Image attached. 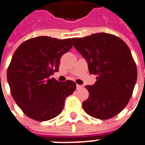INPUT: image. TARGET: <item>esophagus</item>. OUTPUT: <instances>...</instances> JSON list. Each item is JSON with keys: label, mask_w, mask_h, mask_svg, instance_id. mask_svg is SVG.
Wrapping results in <instances>:
<instances>
[{"label": "esophagus", "mask_w": 145, "mask_h": 145, "mask_svg": "<svg viewBox=\"0 0 145 145\" xmlns=\"http://www.w3.org/2000/svg\"><path fill=\"white\" fill-rule=\"evenodd\" d=\"M83 86L82 85H80V84H76V88L77 89H80V88H82Z\"/></svg>", "instance_id": "obj_1"}]
</instances>
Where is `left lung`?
I'll use <instances>...</instances> for the list:
<instances>
[{
  "label": "left lung",
  "instance_id": "left-lung-1",
  "mask_svg": "<svg viewBox=\"0 0 145 145\" xmlns=\"http://www.w3.org/2000/svg\"><path fill=\"white\" fill-rule=\"evenodd\" d=\"M74 47L86 60L97 81L85 88L89 96L83 103L84 112L106 120L127 105L137 80V69L125 42L115 35L98 33L72 39Z\"/></svg>",
  "mask_w": 145,
  "mask_h": 145
}]
</instances>
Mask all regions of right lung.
I'll return each instance as SVG.
<instances>
[{
	"label": "right lung",
	"mask_w": 145,
	"mask_h": 145,
	"mask_svg": "<svg viewBox=\"0 0 145 145\" xmlns=\"http://www.w3.org/2000/svg\"><path fill=\"white\" fill-rule=\"evenodd\" d=\"M73 46L72 39L42 36L29 39L16 49L7 71L14 100L29 117L45 121L58 116L76 84L59 82L51 75L59 71L61 56Z\"/></svg>",
	"instance_id": "add662e5"
}]
</instances>
